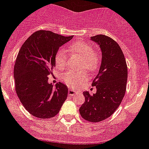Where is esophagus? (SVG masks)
Here are the masks:
<instances>
[{
    "label": "esophagus",
    "mask_w": 149,
    "mask_h": 149,
    "mask_svg": "<svg viewBox=\"0 0 149 149\" xmlns=\"http://www.w3.org/2000/svg\"><path fill=\"white\" fill-rule=\"evenodd\" d=\"M78 94V92L74 90L70 89V90L68 91V94H69V95H70V96H74L75 94Z\"/></svg>",
    "instance_id": "esophagus-1"
}]
</instances>
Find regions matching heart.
<instances>
[{
  "mask_svg": "<svg viewBox=\"0 0 149 149\" xmlns=\"http://www.w3.org/2000/svg\"><path fill=\"white\" fill-rule=\"evenodd\" d=\"M70 54L80 57L79 68L85 69L89 72L97 70L99 65V56L94 52V48L90 44L83 41H76L68 48ZM67 54L64 49H59L55 55V63L57 68L64 69L66 67ZM88 78V75L85 70L74 72L67 71L62 75V80L71 88H76L82 85Z\"/></svg>",
  "mask_w": 149,
  "mask_h": 149,
  "instance_id": "1",
  "label": "heart"
}]
</instances>
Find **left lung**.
Wrapping results in <instances>:
<instances>
[{
	"label": "left lung",
	"mask_w": 149,
	"mask_h": 149,
	"mask_svg": "<svg viewBox=\"0 0 149 149\" xmlns=\"http://www.w3.org/2000/svg\"><path fill=\"white\" fill-rule=\"evenodd\" d=\"M91 40L101 49L102 62L92 82L97 92H83L85 100L79 113L85 120L95 123L110 117L121 104L126 91L127 66L122 50L113 39L100 34Z\"/></svg>",
	"instance_id": "left-lung-1"
}]
</instances>
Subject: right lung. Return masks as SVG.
I'll list each match as a JSON object with an SVG mask.
<instances>
[{
    "label": "right lung",
    "instance_id": "1",
    "mask_svg": "<svg viewBox=\"0 0 149 149\" xmlns=\"http://www.w3.org/2000/svg\"><path fill=\"white\" fill-rule=\"evenodd\" d=\"M72 38L40 30L19 49L14 65L15 91L25 109L38 118L55 117L67 99V86L58 82L54 89L48 76L52 75L55 53Z\"/></svg>",
    "mask_w": 149,
    "mask_h": 149
}]
</instances>
